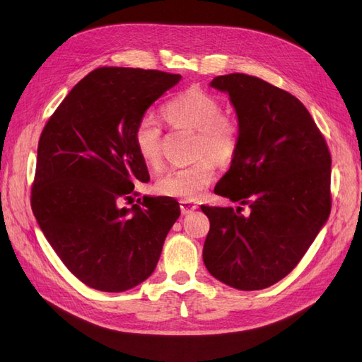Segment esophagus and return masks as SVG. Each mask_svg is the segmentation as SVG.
Instances as JSON below:
<instances>
[{"label": "esophagus", "mask_w": 362, "mask_h": 362, "mask_svg": "<svg viewBox=\"0 0 362 362\" xmlns=\"http://www.w3.org/2000/svg\"><path fill=\"white\" fill-rule=\"evenodd\" d=\"M180 206H181V213H182L184 216L192 214L194 209H197V205L193 204V202H190V201H181V202H180Z\"/></svg>", "instance_id": "34e87169"}]
</instances>
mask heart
Here are the masks:
<instances>
[{
  "label": "heart",
  "instance_id": "1",
  "mask_svg": "<svg viewBox=\"0 0 362 362\" xmlns=\"http://www.w3.org/2000/svg\"><path fill=\"white\" fill-rule=\"evenodd\" d=\"M220 98L201 86H190L161 106V114L173 127L189 129L197 133V154H209L226 163L238 151L240 132L235 119L221 114ZM133 142L141 160L151 168L161 166V126L153 117L145 115L136 124ZM216 177V165L209 157L197 160L189 166L173 168L161 177L157 192L194 201L201 196Z\"/></svg>",
  "mask_w": 362,
  "mask_h": 362
}]
</instances>
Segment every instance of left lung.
<instances>
[{
    "label": "left lung",
    "instance_id": "1",
    "mask_svg": "<svg viewBox=\"0 0 362 362\" xmlns=\"http://www.w3.org/2000/svg\"><path fill=\"white\" fill-rule=\"evenodd\" d=\"M209 86L229 95L240 132L214 193L240 206H201L211 224L204 264L230 288L265 289L288 276L325 226L331 156L305 106L288 91L243 73Z\"/></svg>",
    "mask_w": 362,
    "mask_h": 362
}]
</instances>
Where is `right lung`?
Here are the masks:
<instances>
[{
    "label": "right lung",
    "instance_id": "1",
    "mask_svg": "<svg viewBox=\"0 0 362 362\" xmlns=\"http://www.w3.org/2000/svg\"><path fill=\"white\" fill-rule=\"evenodd\" d=\"M180 81L158 70L95 69L42 132L33 213L62 264L93 289L124 292L145 281L181 214L168 196L122 206L134 182L149 180L133 142L136 124Z\"/></svg>",
    "mask_w": 362,
    "mask_h": 362
}]
</instances>
